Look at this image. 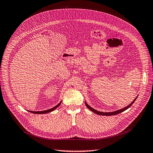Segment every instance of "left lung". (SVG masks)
<instances>
[{
  "instance_id": "obj_1",
  "label": "left lung",
  "mask_w": 153,
  "mask_h": 153,
  "mask_svg": "<svg viewBox=\"0 0 153 153\" xmlns=\"http://www.w3.org/2000/svg\"><path fill=\"white\" fill-rule=\"evenodd\" d=\"M137 98H135V99H134V101H133L130 104H129L128 106H127L124 108H123V109H120V110H117V111H113V112H105V113H104V112H101V111H97L96 110H95V109H94L93 108L90 107V106L88 105V104L86 103V101H85V105L86 106L87 108H88L90 110H91V111L94 112V113H96V114L99 115H104V116H111V115H117V114H119V113H121V112H123V111H124L125 110H127V109H128V108L134 103V102L135 101V100L137 99Z\"/></svg>"
}]
</instances>
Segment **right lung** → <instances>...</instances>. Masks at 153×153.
Returning <instances> with one entry per match:
<instances>
[{
  "label": "right lung",
  "instance_id": "obj_1",
  "mask_svg": "<svg viewBox=\"0 0 153 153\" xmlns=\"http://www.w3.org/2000/svg\"><path fill=\"white\" fill-rule=\"evenodd\" d=\"M62 101H61L58 105H56V106H54V108H51V109H49V110H45V111H29V112H30V113H35V114H45V113H49V112H51V111H54V110H56V108H57L60 104H61V103H62Z\"/></svg>",
  "mask_w": 153,
  "mask_h": 153
}]
</instances>
